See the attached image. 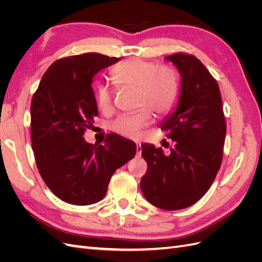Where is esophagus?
<instances>
[{"mask_svg":"<svg viewBox=\"0 0 262 262\" xmlns=\"http://www.w3.org/2000/svg\"><path fill=\"white\" fill-rule=\"evenodd\" d=\"M141 153H142V147L141 144H137V157H141Z\"/></svg>","mask_w":262,"mask_h":262,"instance_id":"esophagus-1","label":"esophagus"}]
</instances>
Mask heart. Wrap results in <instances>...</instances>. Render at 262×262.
<instances>
[{"label":"heart","mask_w":262,"mask_h":262,"mask_svg":"<svg viewBox=\"0 0 262 262\" xmlns=\"http://www.w3.org/2000/svg\"><path fill=\"white\" fill-rule=\"evenodd\" d=\"M115 82L122 87L136 89L138 112L117 118L113 130L121 136L139 139L142 130L149 124L150 113L156 116L168 114L176 105L179 94L178 75L167 66L134 58L117 66L113 71ZM96 102L101 112H108L113 104V92L106 84L96 91Z\"/></svg>","instance_id":"obj_1"}]
</instances>
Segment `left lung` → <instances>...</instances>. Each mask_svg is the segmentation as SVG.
<instances>
[{
  "label": "left lung",
  "instance_id": "left-lung-1",
  "mask_svg": "<svg viewBox=\"0 0 262 262\" xmlns=\"http://www.w3.org/2000/svg\"><path fill=\"white\" fill-rule=\"evenodd\" d=\"M165 60L181 76L177 106L161 129L175 141L169 155L162 147L142 144L147 170L141 178L145 199L164 210H180L199 201L221 167L226 124L219 85L193 55L175 53Z\"/></svg>",
  "mask_w": 262,
  "mask_h": 262
}]
</instances>
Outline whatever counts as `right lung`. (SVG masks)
Returning a JSON list of instances; mask_svg holds the SVG:
<instances>
[{"mask_svg":"<svg viewBox=\"0 0 262 262\" xmlns=\"http://www.w3.org/2000/svg\"><path fill=\"white\" fill-rule=\"evenodd\" d=\"M119 60L91 52L55 61L31 99V146L37 167L46 185L64 202L100 201L116 169L136 155V143L115 133L104 145L87 143L83 138L98 115L93 77Z\"/></svg>","mask_w":262,"mask_h":262,"instance_id":"obj_1","label":"right lung"}]
</instances>
